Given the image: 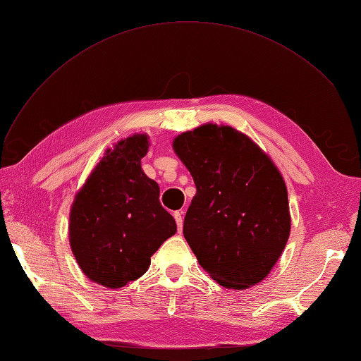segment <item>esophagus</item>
I'll use <instances>...</instances> for the list:
<instances>
[{"label":"esophagus","instance_id":"esophagus-1","mask_svg":"<svg viewBox=\"0 0 361 361\" xmlns=\"http://www.w3.org/2000/svg\"><path fill=\"white\" fill-rule=\"evenodd\" d=\"M183 211H178L174 212V220H176V224H178V231L182 232V227H183Z\"/></svg>","mask_w":361,"mask_h":361}]
</instances>
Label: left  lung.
<instances>
[{
	"instance_id": "8db88e82",
	"label": "left lung",
	"mask_w": 361,
	"mask_h": 361,
	"mask_svg": "<svg viewBox=\"0 0 361 361\" xmlns=\"http://www.w3.org/2000/svg\"><path fill=\"white\" fill-rule=\"evenodd\" d=\"M197 192L183 236L218 285L247 289L276 265L290 233L286 183L276 164L232 126L204 123L173 140Z\"/></svg>"
}]
</instances>
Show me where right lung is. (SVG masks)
Listing matches in <instances>:
<instances>
[{
	"label": "right lung",
	"mask_w": 361,
	"mask_h": 361,
	"mask_svg": "<svg viewBox=\"0 0 361 361\" xmlns=\"http://www.w3.org/2000/svg\"><path fill=\"white\" fill-rule=\"evenodd\" d=\"M149 137L120 140L87 178L71 207L69 243L84 274L118 289L149 269L150 257L176 233L159 203L158 183L141 169Z\"/></svg>",
	"instance_id": "right-lung-1"
}]
</instances>
